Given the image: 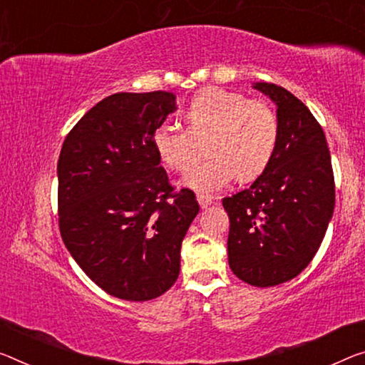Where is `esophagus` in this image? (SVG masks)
<instances>
[{
  "instance_id": "obj_1",
  "label": "esophagus",
  "mask_w": 365,
  "mask_h": 365,
  "mask_svg": "<svg viewBox=\"0 0 365 365\" xmlns=\"http://www.w3.org/2000/svg\"><path fill=\"white\" fill-rule=\"evenodd\" d=\"M197 200H199V205L202 207V209H207V207L214 204V199L207 194H197Z\"/></svg>"
}]
</instances>
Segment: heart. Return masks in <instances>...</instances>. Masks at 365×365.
Masks as SVG:
<instances>
[{
	"label": "heart",
	"instance_id": "obj_1",
	"mask_svg": "<svg viewBox=\"0 0 365 365\" xmlns=\"http://www.w3.org/2000/svg\"><path fill=\"white\" fill-rule=\"evenodd\" d=\"M187 128L163 124L153 147L173 171L186 173L205 143L209 158L192 168L184 184L214 192L232 181H253L271 163L279 142V117L269 103L222 88H205L184 110Z\"/></svg>",
	"mask_w": 365,
	"mask_h": 365
}]
</instances>
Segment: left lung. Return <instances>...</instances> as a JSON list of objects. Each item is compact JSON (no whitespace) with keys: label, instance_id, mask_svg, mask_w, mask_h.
<instances>
[{"label":"left lung","instance_id":"obj_1","mask_svg":"<svg viewBox=\"0 0 365 365\" xmlns=\"http://www.w3.org/2000/svg\"><path fill=\"white\" fill-rule=\"evenodd\" d=\"M277 106L279 142L251 187L223 197L230 218L228 264L238 279L272 287L310 264L334 210V175L327 137L287 89L256 83Z\"/></svg>","mask_w":365,"mask_h":365}]
</instances>
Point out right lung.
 Returning <instances> with one entry per match:
<instances>
[{"label": "right lung", "instance_id": "obj_1", "mask_svg": "<svg viewBox=\"0 0 365 365\" xmlns=\"http://www.w3.org/2000/svg\"><path fill=\"white\" fill-rule=\"evenodd\" d=\"M176 110L168 91L117 93L78 120L60 151L58 227L86 276L112 297L151 300L176 282L181 243L199 214L176 190L153 132Z\"/></svg>", "mask_w": 365, "mask_h": 365}]
</instances>
